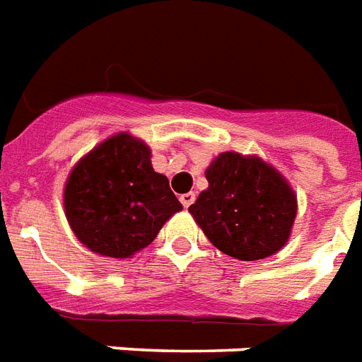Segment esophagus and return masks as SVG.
Instances as JSON below:
<instances>
[{"label": "esophagus", "instance_id": "34e87169", "mask_svg": "<svg viewBox=\"0 0 362 362\" xmlns=\"http://www.w3.org/2000/svg\"><path fill=\"white\" fill-rule=\"evenodd\" d=\"M180 202L184 207H189V205H194L195 202V194L194 192H188V194H182L180 195Z\"/></svg>", "mask_w": 362, "mask_h": 362}]
</instances>
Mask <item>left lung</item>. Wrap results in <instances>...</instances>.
I'll list each match as a JSON object with an SVG mask.
<instances>
[{
    "label": "left lung",
    "mask_w": 362,
    "mask_h": 362,
    "mask_svg": "<svg viewBox=\"0 0 362 362\" xmlns=\"http://www.w3.org/2000/svg\"><path fill=\"white\" fill-rule=\"evenodd\" d=\"M209 188L189 213L222 253L257 261L288 242L297 213L293 189L282 174L257 157L218 155L207 168Z\"/></svg>",
    "instance_id": "1"
}]
</instances>
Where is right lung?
Here are the masks:
<instances>
[{"mask_svg": "<svg viewBox=\"0 0 362 362\" xmlns=\"http://www.w3.org/2000/svg\"><path fill=\"white\" fill-rule=\"evenodd\" d=\"M149 147L117 134L72 168L65 213L72 232L99 255L127 259L153 242L182 209L167 176L155 173Z\"/></svg>", "mask_w": 362, "mask_h": 362, "instance_id": "1", "label": "right lung"}]
</instances>
